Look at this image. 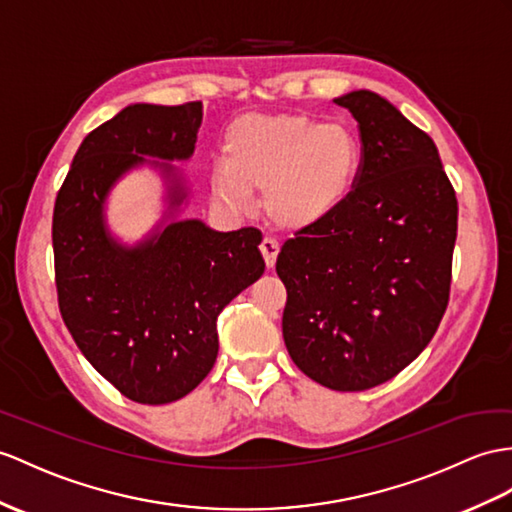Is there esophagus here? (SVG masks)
<instances>
[{
  "mask_svg": "<svg viewBox=\"0 0 512 512\" xmlns=\"http://www.w3.org/2000/svg\"><path fill=\"white\" fill-rule=\"evenodd\" d=\"M260 252H263V258H265V265L271 269L273 265H276V258H278V252H280V245L276 239H271V236H265L263 241H260Z\"/></svg>",
  "mask_w": 512,
  "mask_h": 512,
  "instance_id": "esophagus-1",
  "label": "esophagus"
}]
</instances>
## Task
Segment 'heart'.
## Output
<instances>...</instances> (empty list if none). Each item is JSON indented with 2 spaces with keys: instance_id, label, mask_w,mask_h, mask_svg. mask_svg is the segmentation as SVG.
<instances>
[{
  "instance_id": "obj_1",
  "label": "heart",
  "mask_w": 512,
  "mask_h": 512,
  "mask_svg": "<svg viewBox=\"0 0 512 512\" xmlns=\"http://www.w3.org/2000/svg\"><path fill=\"white\" fill-rule=\"evenodd\" d=\"M226 162L210 171L208 189L230 213L267 191L271 219L284 228L315 226L352 193L363 147L345 123L302 115H247L223 136Z\"/></svg>"
}]
</instances>
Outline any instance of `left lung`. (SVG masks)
Returning <instances> with one entry per match:
<instances>
[{
  "label": "left lung",
  "instance_id": "8db88e82",
  "mask_svg": "<svg viewBox=\"0 0 512 512\" xmlns=\"http://www.w3.org/2000/svg\"><path fill=\"white\" fill-rule=\"evenodd\" d=\"M358 121L363 165L332 215L284 241L282 334L293 363L334 391L395 378L450 302L456 191L430 136L371 91L336 97Z\"/></svg>",
  "mask_w": 512,
  "mask_h": 512
}]
</instances>
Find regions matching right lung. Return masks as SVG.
Returning <instances> with one entry per match:
<instances>
[{"mask_svg": "<svg viewBox=\"0 0 512 512\" xmlns=\"http://www.w3.org/2000/svg\"><path fill=\"white\" fill-rule=\"evenodd\" d=\"M202 102L134 104L82 141L54 204L52 243L58 308L84 358L139 404H169L213 369L217 317L265 271L256 228L215 232L173 221L126 249L104 228V197L143 156L189 158ZM167 173V165L160 167ZM171 206L182 202L171 184Z\"/></svg>", "mask_w": 512, "mask_h": 512, "instance_id": "obj_1", "label": "right lung"}]
</instances>
